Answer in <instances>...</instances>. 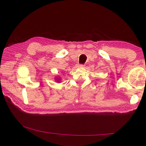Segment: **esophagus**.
Wrapping results in <instances>:
<instances>
[{
	"mask_svg": "<svg viewBox=\"0 0 146 146\" xmlns=\"http://www.w3.org/2000/svg\"><path fill=\"white\" fill-rule=\"evenodd\" d=\"M84 64H78V67H79V68H84Z\"/></svg>",
	"mask_w": 146,
	"mask_h": 146,
	"instance_id": "1",
	"label": "esophagus"
}]
</instances>
